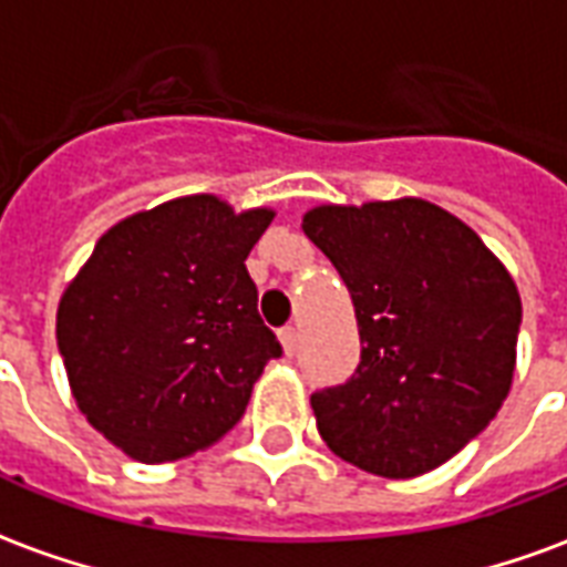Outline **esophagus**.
I'll list each match as a JSON object with an SVG mask.
<instances>
[{"label": "esophagus", "mask_w": 567, "mask_h": 567, "mask_svg": "<svg viewBox=\"0 0 567 567\" xmlns=\"http://www.w3.org/2000/svg\"><path fill=\"white\" fill-rule=\"evenodd\" d=\"M279 338H282L285 355H293V353H297V347H300V336H297V329H293V327H285L282 332H279Z\"/></svg>", "instance_id": "obj_1"}]
</instances>
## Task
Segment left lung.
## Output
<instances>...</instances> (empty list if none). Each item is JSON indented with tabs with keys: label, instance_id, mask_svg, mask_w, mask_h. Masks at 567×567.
<instances>
[{
	"label": "left lung",
	"instance_id": "1",
	"mask_svg": "<svg viewBox=\"0 0 567 567\" xmlns=\"http://www.w3.org/2000/svg\"><path fill=\"white\" fill-rule=\"evenodd\" d=\"M302 231L353 297L362 362L311 394L320 439L388 480L421 476L494 421L512 388L520 297L471 226L426 199L318 205Z\"/></svg>",
	"mask_w": 567,
	"mask_h": 567
}]
</instances>
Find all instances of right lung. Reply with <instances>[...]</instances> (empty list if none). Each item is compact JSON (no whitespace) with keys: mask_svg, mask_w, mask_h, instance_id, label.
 Instances as JSON below:
<instances>
[{"mask_svg":"<svg viewBox=\"0 0 567 567\" xmlns=\"http://www.w3.org/2000/svg\"><path fill=\"white\" fill-rule=\"evenodd\" d=\"M270 208L179 196L111 226L58 302V350L82 414L158 465L212 447L282 355L258 315L249 249Z\"/></svg>","mask_w":567,"mask_h":567,"instance_id":"obj_1","label":"right lung"}]
</instances>
